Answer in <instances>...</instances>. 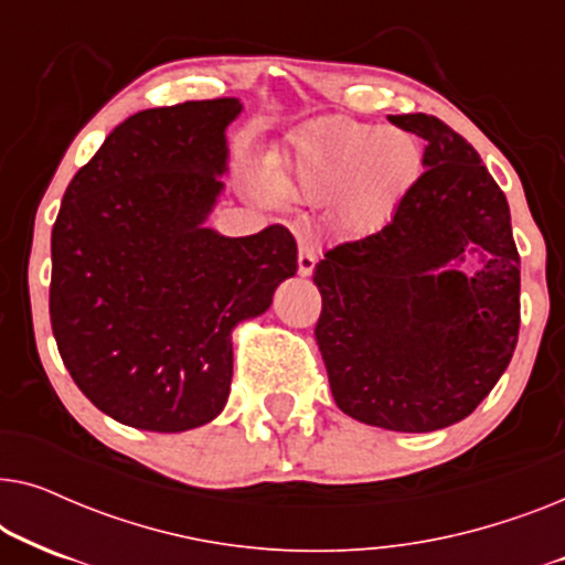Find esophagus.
I'll return each mask as SVG.
<instances>
[{"mask_svg": "<svg viewBox=\"0 0 565 565\" xmlns=\"http://www.w3.org/2000/svg\"><path fill=\"white\" fill-rule=\"evenodd\" d=\"M313 265H316L313 244L308 242V238H300V244H298V275L308 277L313 273Z\"/></svg>", "mask_w": 565, "mask_h": 565, "instance_id": "1", "label": "esophagus"}]
</instances>
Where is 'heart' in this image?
<instances>
[{
    "label": "heart",
    "mask_w": 565,
    "mask_h": 565,
    "mask_svg": "<svg viewBox=\"0 0 565 565\" xmlns=\"http://www.w3.org/2000/svg\"><path fill=\"white\" fill-rule=\"evenodd\" d=\"M422 177V146L401 128H375L331 118L300 134L269 169L259 192L273 203H327L347 226L375 228L388 221Z\"/></svg>",
    "instance_id": "b5f03b06"
}]
</instances>
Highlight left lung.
Listing matches in <instances>:
<instances>
[{
	"mask_svg": "<svg viewBox=\"0 0 565 565\" xmlns=\"http://www.w3.org/2000/svg\"><path fill=\"white\" fill-rule=\"evenodd\" d=\"M388 120L427 141L424 174L381 231L316 265V342L347 416L435 431L473 414L512 360L520 254L504 192L473 146L435 115Z\"/></svg>",
	"mask_w": 565,
	"mask_h": 565,
	"instance_id": "1",
	"label": "left lung"
}]
</instances>
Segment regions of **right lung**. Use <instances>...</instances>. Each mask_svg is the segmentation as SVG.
I'll return each mask as SVG.
<instances>
[{
	"label": "right lung",
	"instance_id": "add662e5",
	"mask_svg": "<svg viewBox=\"0 0 565 565\" xmlns=\"http://www.w3.org/2000/svg\"><path fill=\"white\" fill-rule=\"evenodd\" d=\"M238 97L153 107L122 120L74 174L51 234V327L99 412L126 427L188 431L223 412L231 334L298 273L288 228L223 236Z\"/></svg>",
	"mask_w": 565,
	"mask_h": 565
}]
</instances>
